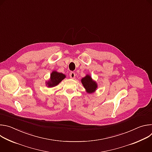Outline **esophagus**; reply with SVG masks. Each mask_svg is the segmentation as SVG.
<instances>
[{"label":"esophagus","instance_id":"esophagus-1","mask_svg":"<svg viewBox=\"0 0 152 152\" xmlns=\"http://www.w3.org/2000/svg\"><path fill=\"white\" fill-rule=\"evenodd\" d=\"M75 76H76V75H75V73L74 72H71L70 73V77L71 79H75Z\"/></svg>","mask_w":152,"mask_h":152}]
</instances>
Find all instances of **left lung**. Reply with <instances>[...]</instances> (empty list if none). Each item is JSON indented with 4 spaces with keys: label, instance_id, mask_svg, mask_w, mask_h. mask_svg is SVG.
I'll list each match as a JSON object with an SVG mask.
<instances>
[{
    "label": "left lung",
    "instance_id": "1",
    "mask_svg": "<svg viewBox=\"0 0 152 152\" xmlns=\"http://www.w3.org/2000/svg\"><path fill=\"white\" fill-rule=\"evenodd\" d=\"M81 82L85 89L86 92L89 94L94 93L97 89V82L94 80L90 75H86L81 79Z\"/></svg>",
    "mask_w": 152,
    "mask_h": 152
}]
</instances>
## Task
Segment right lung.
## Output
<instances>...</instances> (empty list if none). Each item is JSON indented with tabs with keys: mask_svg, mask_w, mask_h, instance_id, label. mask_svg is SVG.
Returning <instances> with one entry per match:
<instances>
[{
	"mask_svg": "<svg viewBox=\"0 0 152 152\" xmlns=\"http://www.w3.org/2000/svg\"><path fill=\"white\" fill-rule=\"evenodd\" d=\"M66 77V75L59 73L55 70L52 71L50 79L46 82V85L49 88H52L58 85Z\"/></svg>",
	"mask_w": 152,
	"mask_h": 152,
	"instance_id": "add662e5",
	"label": "right lung"
}]
</instances>
